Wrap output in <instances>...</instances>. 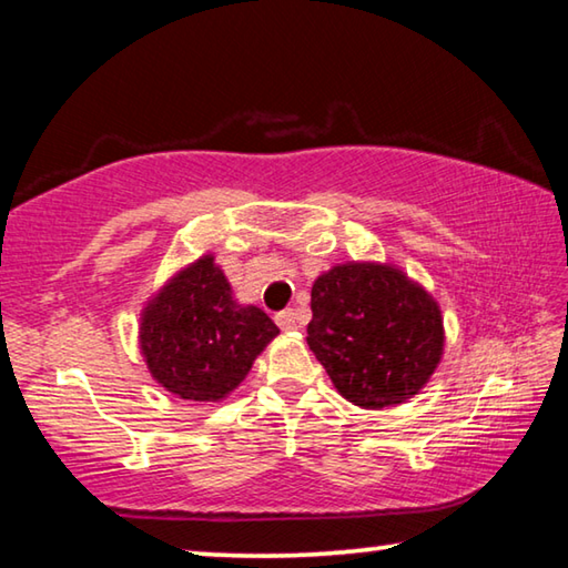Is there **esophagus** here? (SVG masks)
Wrapping results in <instances>:
<instances>
[{
  "instance_id": "1",
  "label": "esophagus",
  "mask_w": 568,
  "mask_h": 568,
  "mask_svg": "<svg viewBox=\"0 0 568 568\" xmlns=\"http://www.w3.org/2000/svg\"><path fill=\"white\" fill-rule=\"evenodd\" d=\"M275 323L281 325L283 331H295L297 328V313L293 311V307H287V311H281L275 315Z\"/></svg>"
}]
</instances>
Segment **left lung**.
<instances>
[{
	"instance_id": "8db88e82",
	"label": "left lung",
	"mask_w": 568,
	"mask_h": 568,
	"mask_svg": "<svg viewBox=\"0 0 568 568\" xmlns=\"http://www.w3.org/2000/svg\"><path fill=\"white\" fill-rule=\"evenodd\" d=\"M307 345L345 400L361 408L406 403L444 355L434 295L390 263H345L311 291Z\"/></svg>"
}]
</instances>
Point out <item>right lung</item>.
<instances>
[{"instance_id":"obj_1","label":"right lung","mask_w":568,"mask_h":568,"mask_svg":"<svg viewBox=\"0 0 568 568\" xmlns=\"http://www.w3.org/2000/svg\"><path fill=\"white\" fill-rule=\"evenodd\" d=\"M277 325L240 305L213 255L175 273L140 318V348L162 388L182 400H223L245 381Z\"/></svg>"}]
</instances>
